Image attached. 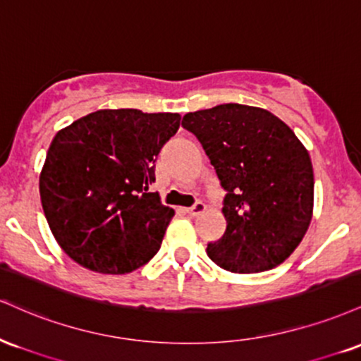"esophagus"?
<instances>
[{
  "label": "esophagus",
  "mask_w": 361,
  "mask_h": 361,
  "mask_svg": "<svg viewBox=\"0 0 361 361\" xmlns=\"http://www.w3.org/2000/svg\"><path fill=\"white\" fill-rule=\"evenodd\" d=\"M185 211H188V213H189L190 216H197V214L204 213V211H206V204H204V202L197 201L196 204L190 206V207H188V209H185Z\"/></svg>",
  "instance_id": "1"
}]
</instances>
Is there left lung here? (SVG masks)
<instances>
[{"label": "left lung", "mask_w": 361, "mask_h": 361, "mask_svg": "<svg viewBox=\"0 0 361 361\" xmlns=\"http://www.w3.org/2000/svg\"><path fill=\"white\" fill-rule=\"evenodd\" d=\"M194 133L226 190L223 238L207 245L216 265L257 274L286 262L312 219L314 173L306 147L264 108L219 104L188 113Z\"/></svg>", "instance_id": "1"}]
</instances>
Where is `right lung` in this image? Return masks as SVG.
Listing matches in <instances>:
<instances>
[{
  "label": "right lung",
  "instance_id": "right-lung-1",
  "mask_svg": "<svg viewBox=\"0 0 361 361\" xmlns=\"http://www.w3.org/2000/svg\"><path fill=\"white\" fill-rule=\"evenodd\" d=\"M179 125V113L99 109L57 131L38 185L50 231L72 260L123 275L154 258L173 209L148 188Z\"/></svg>",
  "mask_w": 361,
  "mask_h": 361
}]
</instances>
